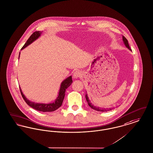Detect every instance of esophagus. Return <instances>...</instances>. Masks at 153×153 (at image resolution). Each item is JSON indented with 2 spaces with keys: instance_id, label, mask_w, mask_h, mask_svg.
Wrapping results in <instances>:
<instances>
[{
  "instance_id": "esophagus-1",
  "label": "esophagus",
  "mask_w": 153,
  "mask_h": 153,
  "mask_svg": "<svg viewBox=\"0 0 153 153\" xmlns=\"http://www.w3.org/2000/svg\"><path fill=\"white\" fill-rule=\"evenodd\" d=\"M81 72L79 71H76V72H74L73 74V77L74 79H77L78 77H80L81 76Z\"/></svg>"
}]
</instances>
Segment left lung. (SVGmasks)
I'll return each mask as SVG.
<instances>
[{
    "label": "left lung",
    "instance_id": "left-lung-1",
    "mask_svg": "<svg viewBox=\"0 0 153 153\" xmlns=\"http://www.w3.org/2000/svg\"><path fill=\"white\" fill-rule=\"evenodd\" d=\"M123 42H124V45H126V47L129 50H132L131 49V48H130V47H129V44H128V40H127V39H126V37H124V36H123ZM85 98H86V100H87V103H88V105H89V106L91 107V108H92V109H94V110H97V111H109V110H112L113 108H109L108 109H106V108H98V107H96V106H94L93 105H92V103L90 102V99H88V95H87V94H86V95H85Z\"/></svg>",
    "mask_w": 153,
    "mask_h": 153
}]
</instances>
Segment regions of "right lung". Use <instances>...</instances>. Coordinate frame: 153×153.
Segmentation results:
<instances>
[{"label":"right lung","mask_w":153,"mask_h":153,"mask_svg":"<svg viewBox=\"0 0 153 153\" xmlns=\"http://www.w3.org/2000/svg\"><path fill=\"white\" fill-rule=\"evenodd\" d=\"M42 33L41 31H36L33 32L32 34V35L30 36L29 38L27 39V42L22 47L21 50H23L24 48L27 47V45L32 43L34 41H35L36 39H37L40 36ZM19 55H20V53L19 54L18 59L19 58ZM72 82L73 81H72V76H69L68 78H66L65 80H64L61 83L59 91V95L58 97L56 98V99H55L54 102L50 103H35V102H31L25 97L20 87H19V89H20V92L23 99H24L25 102L29 106L33 108L34 109H35L37 111H43V112H50V111H54L61 106L63 102V99L65 98L66 90L71 85Z\"/></svg>","instance_id":"right-lung-1"}]
</instances>
